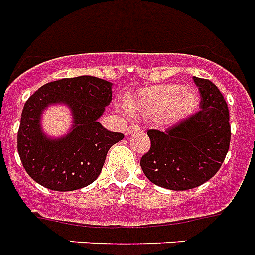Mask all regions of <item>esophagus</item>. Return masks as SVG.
I'll return each mask as SVG.
<instances>
[{"mask_svg":"<svg viewBox=\"0 0 255 255\" xmlns=\"http://www.w3.org/2000/svg\"><path fill=\"white\" fill-rule=\"evenodd\" d=\"M138 131H140V127H138V126H136V124H131V126H128L127 128V134H133Z\"/></svg>","mask_w":255,"mask_h":255,"instance_id":"obj_1","label":"esophagus"}]
</instances>
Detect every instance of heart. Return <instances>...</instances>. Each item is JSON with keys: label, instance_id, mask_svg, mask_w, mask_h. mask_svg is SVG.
<instances>
[{"label": "heart", "instance_id": "heart-1", "mask_svg": "<svg viewBox=\"0 0 255 255\" xmlns=\"http://www.w3.org/2000/svg\"><path fill=\"white\" fill-rule=\"evenodd\" d=\"M199 95L192 88H181L178 84L153 85L142 88L137 94L128 95L124 107L132 118L152 121L162 118L169 124H177L195 113Z\"/></svg>", "mask_w": 255, "mask_h": 255}]
</instances>
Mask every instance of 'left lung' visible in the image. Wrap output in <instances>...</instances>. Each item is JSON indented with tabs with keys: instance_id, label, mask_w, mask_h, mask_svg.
I'll return each instance as SVG.
<instances>
[{
	"instance_id": "8db88e82",
	"label": "left lung",
	"mask_w": 255,
	"mask_h": 255,
	"mask_svg": "<svg viewBox=\"0 0 255 255\" xmlns=\"http://www.w3.org/2000/svg\"><path fill=\"white\" fill-rule=\"evenodd\" d=\"M200 111L166 131L149 129L150 149L140 165L145 177L163 188L183 191L214 177L231 144L229 111L224 97L210 80L194 77Z\"/></svg>"
}]
</instances>
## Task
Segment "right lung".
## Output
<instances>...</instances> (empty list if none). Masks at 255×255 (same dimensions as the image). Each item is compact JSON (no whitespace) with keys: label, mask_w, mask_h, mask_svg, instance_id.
<instances>
[{"label":"right lung","mask_w":255,"mask_h":255,"mask_svg":"<svg viewBox=\"0 0 255 255\" xmlns=\"http://www.w3.org/2000/svg\"><path fill=\"white\" fill-rule=\"evenodd\" d=\"M111 88L106 80L80 76L48 82L27 99L18 131V153L35 182L55 191H73L98 178L109 149L124 137L98 122L113 99ZM60 103L70 107L74 124L63 138H48L41 128V114Z\"/></svg>","instance_id":"1"}]
</instances>
